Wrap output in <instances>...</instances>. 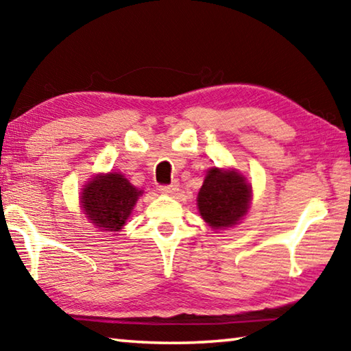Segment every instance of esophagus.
Returning a JSON list of instances; mask_svg holds the SVG:
<instances>
[{"label":"esophagus","mask_w":351,"mask_h":351,"mask_svg":"<svg viewBox=\"0 0 351 351\" xmlns=\"http://www.w3.org/2000/svg\"><path fill=\"white\" fill-rule=\"evenodd\" d=\"M178 190V184L176 182H173V184H165V186H161L159 187V192L161 193H164V195H171V193H175Z\"/></svg>","instance_id":"obj_1"}]
</instances>
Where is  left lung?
Instances as JSON below:
<instances>
[{"label": "left lung", "mask_w": 351, "mask_h": 351, "mask_svg": "<svg viewBox=\"0 0 351 351\" xmlns=\"http://www.w3.org/2000/svg\"><path fill=\"white\" fill-rule=\"evenodd\" d=\"M197 201L206 223L215 229L229 228L246 215L251 203V189L237 171L212 169Z\"/></svg>", "instance_id": "obj_1"}]
</instances>
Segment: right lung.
Segmentation results:
<instances>
[{
    "instance_id": "right-lung-1",
    "label": "right lung",
    "mask_w": 351,
    "mask_h": 351,
    "mask_svg": "<svg viewBox=\"0 0 351 351\" xmlns=\"http://www.w3.org/2000/svg\"><path fill=\"white\" fill-rule=\"evenodd\" d=\"M139 195L122 175H99L83 189L82 207L94 226L114 232L125 224Z\"/></svg>"
}]
</instances>
